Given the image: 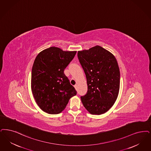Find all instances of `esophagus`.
<instances>
[{
  "mask_svg": "<svg viewBox=\"0 0 151 151\" xmlns=\"http://www.w3.org/2000/svg\"><path fill=\"white\" fill-rule=\"evenodd\" d=\"M74 87H75V89H77V85H74Z\"/></svg>",
  "mask_w": 151,
  "mask_h": 151,
  "instance_id": "obj_1",
  "label": "esophagus"
}]
</instances>
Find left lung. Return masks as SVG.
I'll return each mask as SVG.
<instances>
[{
    "mask_svg": "<svg viewBox=\"0 0 151 151\" xmlns=\"http://www.w3.org/2000/svg\"><path fill=\"white\" fill-rule=\"evenodd\" d=\"M78 57L88 85L86 94L81 97L83 104L92 115L104 114L114 104L119 92L120 73L117 60L99 45L78 51Z\"/></svg>",
    "mask_w": 151,
    "mask_h": 151,
    "instance_id": "obj_1",
    "label": "left lung"
}]
</instances>
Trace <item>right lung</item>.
Segmentation results:
<instances>
[{"instance_id": "right-lung-1", "label": "right lung", "mask_w": 151, "mask_h": 151, "mask_svg": "<svg viewBox=\"0 0 151 151\" xmlns=\"http://www.w3.org/2000/svg\"><path fill=\"white\" fill-rule=\"evenodd\" d=\"M76 51L52 47L36 56L31 73V91L38 106L49 114H58L77 91L64 73Z\"/></svg>"}]
</instances>
